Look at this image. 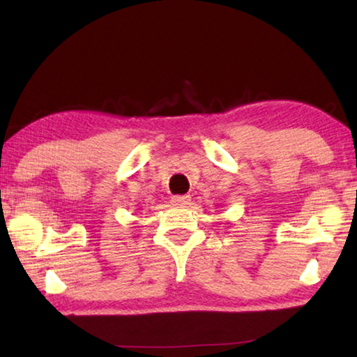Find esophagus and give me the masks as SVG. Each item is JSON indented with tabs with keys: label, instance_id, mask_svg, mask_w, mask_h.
<instances>
[{
	"label": "esophagus",
	"instance_id": "34e87169",
	"mask_svg": "<svg viewBox=\"0 0 357 357\" xmlns=\"http://www.w3.org/2000/svg\"><path fill=\"white\" fill-rule=\"evenodd\" d=\"M190 197L189 195H173L172 197V203L176 204V206H185L189 204Z\"/></svg>",
	"mask_w": 357,
	"mask_h": 357
}]
</instances>
